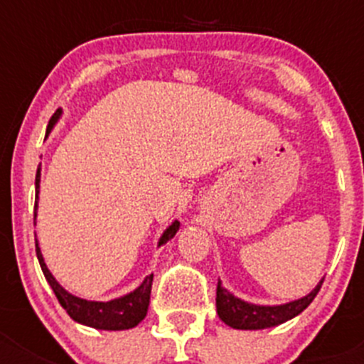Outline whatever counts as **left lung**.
<instances>
[{"label": "left lung", "instance_id": "8db88e82", "mask_svg": "<svg viewBox=\"0 0 364 364\" xmlns=\"http://www.w3.org/2000/svg\"><path fill=\"white\" fill-rule=\"evenodd\" d=\"M322 282H324V278L315 285L314 291L299 297V299L289 301L284 304H255L234 296L232 292L223 287L222 280H218V285H216V311H218V317L234 329H250L253 331V329L274 328V326L284 324V322L299 315L321 291Z\"/></svg>", "mask_w": 364, "mask_h": 364}]
</instances>
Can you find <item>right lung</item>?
Returning a JSON list of instances; mask_svg holds the SVG:
<instances>
[{
	"mask_svg": "<svg viewBox=\"0 0 364 364\" xmlns=\"http://www.w3.org/2000/svg\"><path fill=\"white\" fill-rule=\"evenodd\" d=\"M63 116V109H58L56 112L50 117L49 124H47L46 139L49 137V134L53 132V128L56 127V123L60 121V117ZM40 178H42V165H38L36 168V178H35V190H36V200H35V220H36V209H38V193H40ZM36 225V223H35ZM179 230V222L174 220L167 229L164 230V234L159 240V248L161 245H165L167 241H171L176 236V232ZM35 247H36V257H38L40 267H42V273L46 277L47 284L50 285L53 292L56 294L58 301H60L61 306L67 310L70 318H73L79 324L87 326V328L102 329V331H124V329H132L146 317L149 306V296H151V284H153V274H148L144 280L141 282L137 289H134L128 294L114 297L111 301H91L84 299V297L73 296L72 292H68L56 278L53 277V273L47 267L46 260H43L42 250L38 247V240H36L35 234Z\"/></svg>",
	"mask_w": 364,
	"mask_h": 364,
	"instance_id": "add662e5",
	"label": "right lung"
}]
</instances>
